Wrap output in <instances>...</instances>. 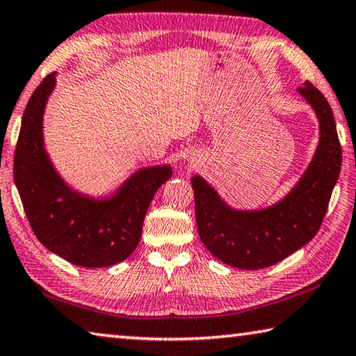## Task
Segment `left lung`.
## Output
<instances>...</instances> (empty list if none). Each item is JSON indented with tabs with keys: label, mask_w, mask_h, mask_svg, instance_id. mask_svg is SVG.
<instances>
[{
	"label": "left lung",
	"mask_w": 356,
	"mask_h": 356,
	"mask_svg": "<svg viewBox=\"0 0 356 356\" xmlns=\"http://www.w3.org/2000/svg\"><path fill=\"white\" fill-rule=\"evenodd\" d=\"M318 118L320 139L298 184L275 204L241 211L228 206L201 176L191 177L198 233L220 261L239 269H263L300 250L317 234L339 179L342 150L330 103L312 83L296 90Z\"/></svg>",
	"instance_id": "obj_1"
}]
</instances>
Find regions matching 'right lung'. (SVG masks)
<instances>
[{"label": "right lung", "mask_w": 356, "mask_h": 356, "mask_svg": "<svg viewBox=\"0 0 356 356\" xmlns=\"http://www.w3.org/2000/svg\"><path fill=\"white\" fill-rule=\"evenodd\" d=\"M56 72L39 83L25 107L14 155V180L33 233L44 247L76 266L106 268L136 250L156 190L169 165L143 168L112 196L93 198L71 188L44 147L42 120Z\"/></svg>", "instance_id": "obj_1"}]
</instances>
